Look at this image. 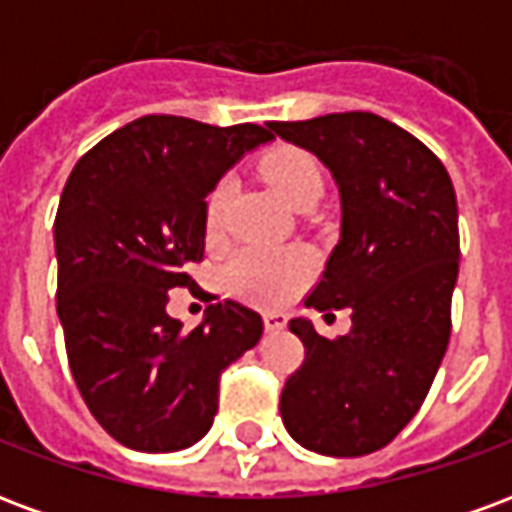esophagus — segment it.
Here are the masks:
<instances>
[{
	"label": "esophagus",
	"instance_id": "esophagus-1",
	"mask_svg": "<svg viewBox=\"0 0 512 512\" xmlns=\"http://www.w3.org/2000/svg\"><path fill=\"white\" fill-rule=\"evenodd\" d=\"M263 326H266V332H282L288 326V315H282V312H266L263 315Z\"/></svg>",
	"mask_w": 512,
	"mask_h": 512
}]
</instances>
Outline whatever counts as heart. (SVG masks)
<instances>
[{"label": "heart", "instance_id": "1", "mask_svg": "<svg viewBox=\"0 0 512 512\" xmlns=\"http://www.w3.org/2000/svg\"><path fill=\"white\" fill-rule=\"evenodd\" d=\"M260 175L293 208L318 200L323 191L321 167L301 147H274L260 161ZM227 202H230V183L219 180L205 200V233L208 235H219L222 230ZM224 277L235 296H241L249 304L279 307L310 277V257L301 249L249 246L230 260Z\"/></svg>", "mask_w": 512, "mask_h": 512}]
</instances>
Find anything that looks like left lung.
<instances>
[{"label":"left lung","mask_w":512,"mask_h":512,"mask_svg":"<svg viewBox=\"0 0 512 512\" xmlns=\"http://www.w3.org/2000/svg\"><path fill=\"white\" fill-rule=\"evenodd\" d=\"M268 131L315 153L340 186V244L307 307L351 310V332L337 340L307 318L288 323L304 362L285 381L279 414L307 450L367 455L417 414L450 343L461 257L455 189L417 136L373 112Z\"/></svg>","instance_id":"1"}]
</instances>
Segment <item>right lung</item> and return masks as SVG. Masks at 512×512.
Returning <instances> with one entry per match:
<instances>
[{"mask_svg":"<svg viewBox=\"0 0 512 512\" xmlns=\"http://www.w3.org/2000/svg\"><path fill=\"white\" fill-rule=\"evenodd\" d=\"M268 139L255 123L147 115L87 150L62 189L54 249L68 365L101 428L131 450L200 441L224 367L263 334V318L230 299L183 332L167 290L197 285L189 268L205 255V197Z\"/></svg>","mask_w":512,"mask_h":512,"instance_id":"1","label":"right lung"}]
</instances>
